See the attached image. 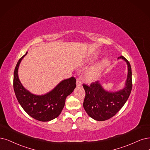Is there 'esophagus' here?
Masks as SVG:
<instances>
[{
    "instance_id": "34e87169",
    "label": "esophagus",
    "mask_w": 150,
    "mask_h": 150,
    "mask_svg": "<svg viewBox=\"0 0 150 150\" xmlns=\"http://www.w3.org/2000/svg\"><path fill=\"white\" fill-rule=\"evenodd\" d=\"M76 86H80L82 84V81H81V79L80 78H79L76 79Z\"/></svg>"
}]
</instances>
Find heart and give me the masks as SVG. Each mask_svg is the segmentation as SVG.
<instances>
[{
  "instance_id": "heart-1",
  "label": "heart",
  "mask_w": 150,
  "mask_h": 150,
  "mask_svg": "<svg viewBox=\"0 0 150 150\" xmlns=\"http://www.w3.org/2000/svg\"><path fill=\"white\" fill-rule=\"evenodd\" d=\"M95 57L91 58L90 60L95 59ZM109 61L108 59H103L100 63H99L97 65L93 67L89 71H88V77L91 80H95L101 74L102 70L106 67L109 64Z\"/></svg>"
}]
</instances>
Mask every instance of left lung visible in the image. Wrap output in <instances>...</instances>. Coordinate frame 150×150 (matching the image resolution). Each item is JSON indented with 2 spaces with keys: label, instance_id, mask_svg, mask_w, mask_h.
<instances>
[{
  "label": "left lung",
  "instance_id": "8db88e82",
  "mask_svg": "<svg viewBox=\"0 0 150 150\" xmlns=\"http://www.w3.org/2000/svg\"><path fill=\"white\" fill-rule=\"evenodd\" d=\"M119 59L125 61L128 68L122 89L117 91H107L98 81L90 85L83 84L86 93L83 108L88 115L96 120L104 121L112 117L124 106L130 95L132 88L131 66L124 57L120 56Z\"/></svg>",
  "mask_w": 150,
  "mask_h": 150
}]
</instances>
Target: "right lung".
<instances>
[{"label":"right lung","instance_id":"1","mask_svg":"<svg viewBox=\"0 0 150 150\" xmlns=\"http://www.w3.org/2000/svg\"><path fill=\"white\" fill-rule=\"evenodd\" d=\"M22 57L16 64L13 74V89L16 99L25 111L39 121L48 122L60 115L65 106L66 98L76 87L75 77L65 79L49 92L41 95L33 94L22 85L18 77V68Z\"/></svg>","mask_w":150,"mask_h":150}]
</instances>
